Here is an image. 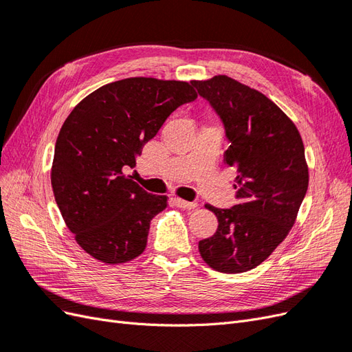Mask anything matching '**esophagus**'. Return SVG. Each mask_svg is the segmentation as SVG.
<instances>
[{
  "label": "esophagus",
  "mask_w": 352,
  "mask_h": 352,
  "mask_svg": "<svg viewBox=\"0 0 352 352\" xmlns=\"http://www.w3.org/2000/svg\"><path fill=\"white\" fill-rule=\"evenodd\" d=\"M173 201H175V204L177 206V207H180V208H185V210H194V208H197V202L195 201H185V199H180V198H173Z\"/></svg>",
  "instance_id": "obj_1"
}]
</instances>
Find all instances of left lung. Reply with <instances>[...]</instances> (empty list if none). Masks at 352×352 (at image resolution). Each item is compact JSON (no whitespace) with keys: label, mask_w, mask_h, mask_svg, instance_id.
I'll return each mask as SVG.
<instances>
[{"label":"left lung","mask_w":352,"mask_h":352,"mask_svg":"<svg viewBox=\"0 0 352 352\" xmlns=\"http://www.w3.org/2000/svg\"><path fill=\"white\" fill-rule=\"evenodd\" d=\"M192 87L225 126L230 142L225 162L238 168L239 199L232 208L206 206L219 226L198 250L217 272H248L269 258L294 226L308 188L304 144L289 117L247 85L219 74Z\"/></svg>","instance_id":"1"}]
</instances>
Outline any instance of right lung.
Here are the masks:
<instances>
[{
  "label": "right lung",
  "instance_id": "1",
  "mask_svg": "<svg viewBox=\"0 0 352 352\" xmlns=\"http://www.w3.org/2000/svg\"><path fill=\"white\" fill-rule=\"evenodd\" d=\"M197 98L192 83L127 78L85 97L63 123L51 168L52 192L80 248L105 264L141 255L166 195L126 175L167 117Z\"/></svg>",
  "mask_w": 352,
  "mask_h": 352
}]
</instances>
